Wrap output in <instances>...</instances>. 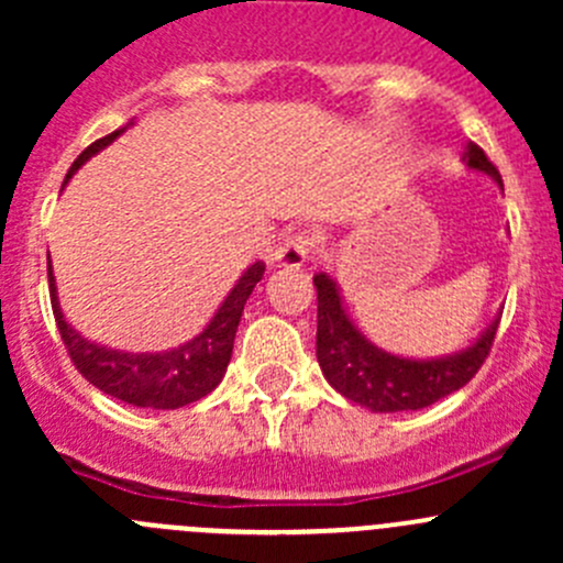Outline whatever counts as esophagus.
<instances>
[{
    "label": "esophagus",
    "instance_id": "34e87169",
    "mask_svg": "<svg viewBox=\"0 0 563 563\" xmlns=\"http://www.w3.org/2000/svg\"><path fill=\"white\" fill-rule=\"evenodd\" d=\"M310 247H313V242H310L308 236H291V240H286L275 253H272V266L299 269V266H305V261H308Z\"/></svg>",
    "mask_w": 563,
    "mask_h": 563
}]
</instances>
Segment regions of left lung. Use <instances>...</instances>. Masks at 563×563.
Returning a JSON list of instances; mask_svg holds the SVG:
<instances>
[{
	"mask_svg": "<svg viewBox=\"0 0 563 563\" xmlns=\"http://www.w3.org/2000/svg\"><path fill=\"white\" fill-rule=\"evenodd\" d=\"M463 163L471 172L487 174L504 190L501 174L476 144H465ZM318 294L316 356L329 387L373 413L419 411L452 395L476 376L490 354L501 313L465 349L444 356H400L367 340L349 316L338 280L329 272L313 275Z\"/></svg>",
	"mask_w": 563,
	"mask_h": 563,
	"instance_id": "1",
	"label": "left lung"
}]
</instances>
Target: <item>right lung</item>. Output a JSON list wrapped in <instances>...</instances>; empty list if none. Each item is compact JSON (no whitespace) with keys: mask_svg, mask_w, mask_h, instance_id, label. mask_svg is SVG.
Instances as JSON below:
<instances>
[{"mask_svg":"<svg viewBox=\"0 0 563 563\" xmlns=\"http://www.w3.org/2000/svg\"><path fill=\"white\" fill-rule=\"evenodd\" d=\"M133 124V122H130ZM124 124L117 133L106 135V139L95 141L92 146L76 157V163L67 172L65 181L73 179V174L111 146L124 130ZM266 264L255 261L240 275L229 297L220 302L214 316L209 318L207 327L190 338L187 343L174 345L166 351H122L111 349V345L95 343V340L84 338L59 305V291H56V277L48 261V288H51V308H54L56 327H59L62 340L67 345V354L76 362L78 373L87 378L92 387H98L106 395L117 397V400L130 402L139 408H157V411H174V408L190 406V402L201 400L209 391L218 387L225 376V367L231 362V351H234L236 327H240L242 310H245L247 297L253 294L255 283L264 277Z\"/></svg>","mask_w":563,"mask_h":563,"instance_id":"1","label":"right lung"}]
</instances>
